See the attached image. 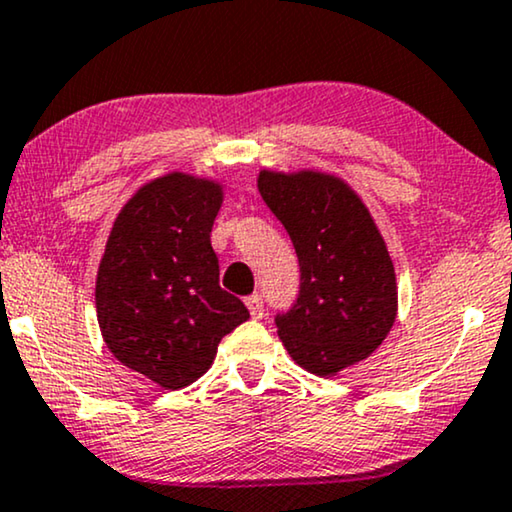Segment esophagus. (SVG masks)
I'll list each match as a JSON object with an SVG mask.
<instances>
[{
    "label": "esophagus",
    "mask_w": 512,
    "mask_h": 512,
    "mask_svg": "<svg viewBox=\"0 0 512 512\" xmlns=\"http://www.w3.org/2000/svg\"><path fill=\"white\" fill-rule=\"evenodd\" d=\"M245 304H248L252 319H262V316H264V300H262V295H257V293L250 295L248 300H245Z\"/></svg>",
    "instance_id": "obj_1"
}]
</instances>
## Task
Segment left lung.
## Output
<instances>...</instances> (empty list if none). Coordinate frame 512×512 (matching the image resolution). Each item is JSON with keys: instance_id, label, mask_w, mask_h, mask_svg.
Wrapping results in <instances>:
<instances>
[{"instance_id": "1", "label": "left lung", "mask_w": 512, "mask_h": 512, "mask_svg": "<svg viewBox=\"0 0 512 512\" xmlns=\"http://www.w3.org/2000/svg\"><path fill=\"white\" fill-rule=\"evenodd\" d=\"M257 186L300 262L295 302L274 316L288 354L316 375L366 359L397 316V283L364 203L340 179L316 172H262Z\"/></svg>"}]
</instances>
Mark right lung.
<instances>
[{"instance_id": "add662e5", "label": "right lung", "mask_w": 512, "mask_h": 512, "mask_svg": "<svg viewBox=\"0 0 512 512\" xmlns=\"http://www.w3.org/2000/svg\"><path fill=\"white\" fill-rule=\"evenodd\" d=\"M222 205L212 181L167 174L115 219L96 276V312L113 357L167 390L196 383L219 340L250 319L219 286L210 231Z\"/></svg>"}]
</instances>
